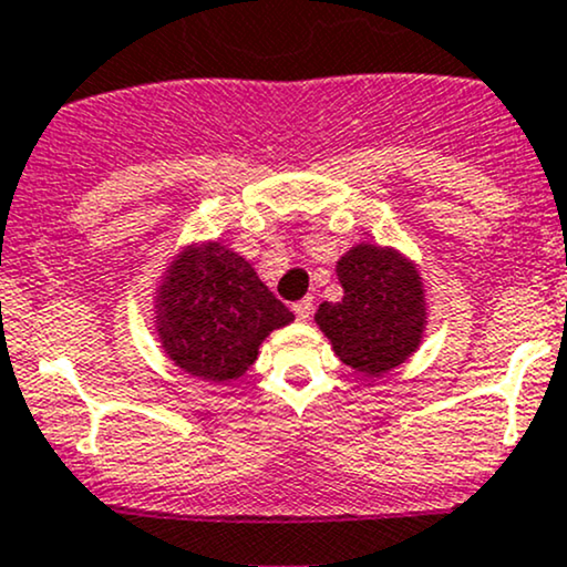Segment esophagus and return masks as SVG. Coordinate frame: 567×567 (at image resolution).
Instances as JSON below:
<instances>
[{
    "label": "esophagus",
    "mask_w": 567,
    "mask_h": 567,
    "mask_svg": "<svg viewBox=\"0 0 567 567\" xmlns=\"http://www.w3.org/2000/svg\"><path fill=\"white\" fill-rule=\"evenodd\" d=\"M311 306H315V303H311V298H303V301L292 303V311H296L298 320L306 322V320H309V317H311Z\"/></svg>",
    "instance_id": "obj_1"
}]
</instances>
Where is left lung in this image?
Here are the masks:
<instances>
[{
  "label": "left lung",
  "instance_id": "8db88e82",
  "mask_svg": "<svg viewBox=\"0 0 567 567\" xmlns=\"http://www.w3.org/2000/svg\"><path fill=\"white\" fill-rule=\"evenodd\" d=\"M343 298L320 303L315 322L343 365L379 379L419 349L426 330L424 279L394 247L360 243L336 264Z\"/></svg>",
  "mask_w": 567,
  "mask_h": 567
}]
</instances>
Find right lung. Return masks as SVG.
<instances>
[{
  "label": "right lung",
  "instance_id": "right-lung-1",
  "mask_svg": "<svg viewBox=\"0 0 567 567\" xmlns=\"http://www.w3.org/2000/svg\"><path fill=\"white\" fill-rule=\"evenodd\" d=\"M296 317L231 247L192 243L175 252L154 296V322L173 365L210 383L237 381L271 330Z\"/></svg>",
  "mask_w": 567,
  "mask_h": 567
}]
</instances>
